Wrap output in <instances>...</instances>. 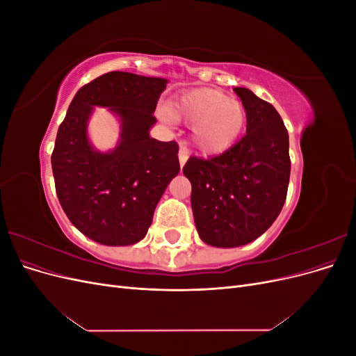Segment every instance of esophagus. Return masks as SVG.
I'll return each instance as SVG.
<instances>
[{
  "mask_svg": "<svg viewBox=\"0 0 356 356\" xmlns=\"http://www.w3.org/2000/svg\"><path fill=\"white\" fill-rule=\"evenodd\" d=\"M178 159H179V165H181V168L184 166V165H186V161L188 160V152H187V148H186L184 145H181V147H179Z\"/></svg>",
  "mask_w": 356,
  "mask_h": 356,
  "instance_id": "obj_1",
  "label": "esophagus"
}]
</instances>
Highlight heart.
I'll return each instance as SVG.
<instances>
[{
	"label": "heart",
	"instance_id": "obj_1",
	"mask_svg": "<svg viewBox=\"0 0 356 356\" xmlns=\"http://www.w3.org/2000/svg\"><path fill=\"white\" fill-rule=\"evenodd\" d=\"M161 114L193 124V145L203 154H220L229 149L246 122L243 105L213 89L182 93Z\"/></svg>",
	"mask_w": 356,
	"mask_h": 356
}]
</instances>
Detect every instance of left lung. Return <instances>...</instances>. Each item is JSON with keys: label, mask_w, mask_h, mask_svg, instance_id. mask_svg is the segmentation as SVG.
<instances>
[{"label": "left lung", "mask_w": 356, "mask_h": 356, "mask_svg": "<svg viewBox=\"0 0 356 356\" xmlns=\"http://www.w3.org/2000/svg\"><path fill=\"white\" fill-rule=\"evenodd\" d=\"M234 92L246 111V135L222 154L190 157L182 168L200 239L218 248L246 245L270 227L291 172L288 132L275 106L246 88Z\"/></svg>", "instance_id": "left-lung-1"}]
</instances>
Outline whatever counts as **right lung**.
<instances>
[{
  "instance_id": "add662e5",
  "label": "right lung",
  "mask_w": 356,
  "mask_h": 356,
  "mask_svg": "<svg viewBox=\"0 0 356 356\" xmlns=\"http://www.w3.org/2000/svg\"><path fill=\"white\" fill-rule=\"evenodd\" d=\"M166 84L160 77L106 72L75 93L59 126L51 154L56 195L70 221L95 242L124 246L144 239L160 197L178 175V144L149 138ZM95 106L121 120L119 144L105 154L87 136Z\"/></svg>"
}]
</instances>
